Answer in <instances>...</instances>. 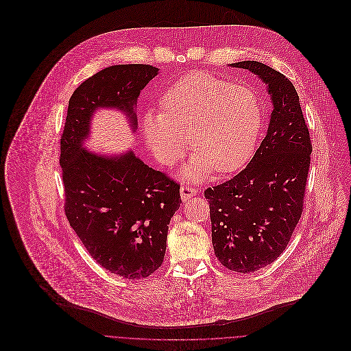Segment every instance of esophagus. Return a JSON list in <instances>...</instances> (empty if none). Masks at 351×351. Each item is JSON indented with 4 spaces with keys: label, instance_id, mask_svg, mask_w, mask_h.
Returning <instances> with one entry per match:
<instances>
[{
    "label": "esophagus",
    "instance_id": "34e87169",
    "mask_svg": "<svg viewBox=\"0 0 351 351\" xmlns=\"http://www.w3.org/2000/svg\"><path fill=\"white\" fill-rule=\"evenodd\" d=\"M199 193V189L193 185H189V184H185L181 186V199L184 201L189 200L192 199L193 196H196Z\"/></svg>",
    "mask_w": 351,
    "mask_h": 351
}]
</instances>
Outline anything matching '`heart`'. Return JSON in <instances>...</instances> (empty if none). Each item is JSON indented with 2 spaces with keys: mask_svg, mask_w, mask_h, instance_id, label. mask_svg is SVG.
Returning <instances> with one entry per match:
<instances>
[{
  "mask_svg": "<svg viewBox=\"0 0 351 351\" xmlns=\"http://www.w3.org/2000/svg\"><path fill=\"white\" fill-rule=\"evenodd\" d=\"M160 108L162 112L150 110L143 117L147 146L162 163L174 165L192 143L199 154L186 167L188 176L212 169L226 174L242 167L263 121L261 100L252 89L200 71L176 81L163 93Z\"/></svg>",
  "mask_w": 351,
  "mask_h": 351,
  "instance_id": "b5f03b06",
  "label": "heart"
}]
</instances>
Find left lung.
<instances>
[{"mask_svg":"<svg viewBox=\"0 0 351 351\" xmlns=\"http://www.w3.org/2000/svg\"><path fill=\"white\" fill-rule=\"evenodd\" d=\"M231 66L256 74L274 109L250 163L204 197L217 259L232 271L251 273L274 262L291 241L304 209L312 143L298 92L284 74L256 60Z\"/></svg>","mask_w":351,"mask_h":351,"instance_id":"1","label":"left lung"}]
</instances>
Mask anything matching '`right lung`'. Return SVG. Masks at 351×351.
I'll use <instances>...</instances> for the list:
<instances>
[{
    "label": "right lung",
    "mask_w": 351,
    "mask_h": 351,
    "mask_svg": "<svg viewBox=\"0 0 351 351\" xmlns=\"http://www.w3.org/2000/svg\"><path fill=\"white\" fill-rule=\"evenodd\" d=\"M158 74L150 64L110 66L84 81L69 101L60 136L64 213L85 249L104 269L135 280L160 267L170 220L181 205L180 184L145 165L134 151L102 156L85 150L97 108L130 117L141 90Z\"/></svg>",
    "instance_id": "1"
}]
</instances>
